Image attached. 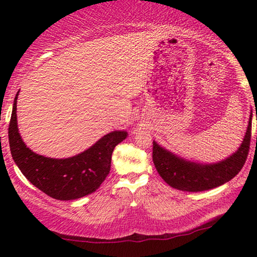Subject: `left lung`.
<instances>
[{
  "label": "left lung",
  "mask_w": 257,
  "mask_h": 257,
  "mask_svg": "<svg viewBox=\"0 0 257 257\" xmlns=\"http://www.w3.org/2000/svg\"><path fill=\"white\" fill-rule=\"evenodd\" d=\"M250 133L251 112L240 146L227 159L210 164L191 162L153 142V162L159 175L172 188L191 193L213 189L231 180L241 170L248 155Z\"/></svg>",
  "instance_id": "1"
}]
</instances>
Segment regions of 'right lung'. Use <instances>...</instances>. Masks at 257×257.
Here are the masks:
<instances>
[{"label": "right lung", "instance_id": "add662e5", "mask_svg": "<svg viewBox=\"0 0 257 257\" xmlns=\"http://www.w3.org/2000/svg\"><path fill=\"white\" fill-rule=\"evenodd\" d=\"M18 95L19 92L15 97L9 124V143L12 158L23 175L43 193L59 201H70L94 193L110 173L113 150L127 138L128 133H108L88 150L71 158H46L28 149L20 136L17 123Z\"/></svg>", "mask_w": 257, "mask_h": 257}]
</instances>
